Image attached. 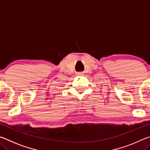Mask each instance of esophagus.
Segmentation results:
<instances>
[{"instance_id": "obj_1", "label": "esophagus", "mask_w": 150, "mask_h": 150, "mask_svg": "<svg viewBox=\"0 0 150 150\" xmlns=\"http://www.w3.org/2000/svg\"><path fill=\"white\" fill-rule=\"evenodd\" d=\"M83 75V73H81V72L77 73V75Z\"/></svg>"}]
</instances>
